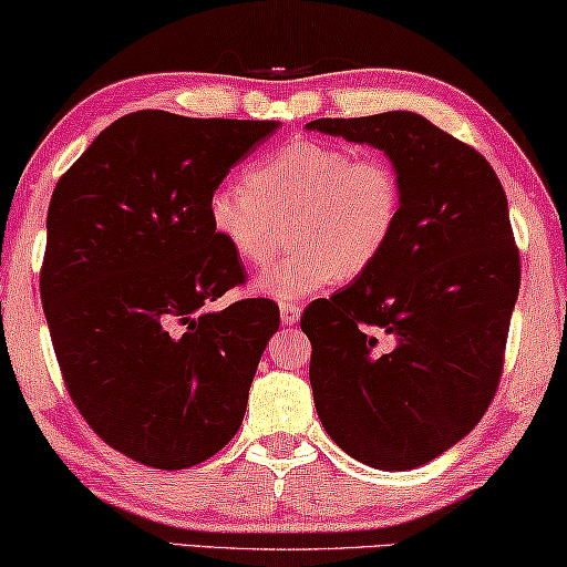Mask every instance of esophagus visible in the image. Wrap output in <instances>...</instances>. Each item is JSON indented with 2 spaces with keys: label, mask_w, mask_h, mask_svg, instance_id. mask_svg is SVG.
<instances>
[{
  "label": "esophagus",
  "mask_w": 567,
  "mask_h": 567,
  "mask_svg": "<svg viewBox=\"0 0 567 567\" xmlns=\"http://www.w3.org/2000/svg\"><path fill=\"white\" fill-rule=\"evenodd\" d=\"M299 317H301V307H299V303H293V301L281 303V321H284L286 327L296 324V321H299Z\"/></svg>",
  "instance_id": "obj_1"
}]
</instances>
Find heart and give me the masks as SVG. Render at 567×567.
<instances>
[{
	"instance_id": "heart-1",
	"label": "heart",
	"mask_w": 567,
	"mask_h": 567,
	"mask_svg": "<svg viewBox=\"0 0 567 567\" xmlns=\"http://www.w3.org/2000/svg\"><path fill=\"white\" fill-rule=\"evenodd\" d=\"M403 207V177L385 156L301 136L258 159L248 182L217 185L207 217L248 268L271 264L289 225L299 248L256 281L258 293L286 303L368 274L398 235Z\"/></svg>"
}]
</instances>
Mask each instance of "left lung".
I'll return each instance as SVG.
<instances>
[{
	"mask_svg": "<svg viewBox=\"0 0 567 567\" xmlns=\"http://www.w3.org/2000/svg\"><path fill=\"white\" fill-rule=\"evenodd\" d=\"M309 128L382 150L403 177L378 264L301 317L319 421L362 464L405 472L472 433L499 388L519 250L492 164L411 111Z\"/></svg>",
	"mask_w": 567,
	"mask_h": 567,
	"instance_id": "8db88e82",
	"label": "left lung"
}]
</instances>
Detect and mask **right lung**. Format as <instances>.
<instances>
[{
  "label": "right lung",
  "instance_id": "right-lung-1",
  "mask_svg": "<svg viewBox=\"0 0 567 567\" xmlns=\"http://www.w3.org/2000/svg\"><path fill=\"white\" fill-rule=\"evenodd\" d=\"M276 126L128 113L52 193L40 293L60 374L85 423L136 464H203L246 415L281 321L271 299L207 309L246 284L207 199Z\"/></svg>",
  "mask_w": 567,
  "mask_h": 567
}]
</instances>
